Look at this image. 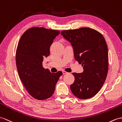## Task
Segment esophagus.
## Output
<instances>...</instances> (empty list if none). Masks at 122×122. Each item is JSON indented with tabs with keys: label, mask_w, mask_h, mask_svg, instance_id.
I'll return each mask as SVG.
<instances>
[{
	"label": "esophagus",
	"mask_w": 122,
	"mask_h": 122,
	"mask_svg": "<svg viewBox=\"0 0 122 122\" xmlns=\"http://www.w3.org/2000/svg\"><path fill=\"white\" fill-rule=\"evenodd\" d=\"M62 72H63V74H64V75H65V74H67V73H68L67 72H66V71H64V70H63V71H62Z\"/></svg>",
	"instance_id": "34e87169"
}]
</instances>
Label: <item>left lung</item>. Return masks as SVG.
Segmentation results:
<instances>
[{
    "mask_svg": "<svg viewBox=\"0 0 122 122\" xmlns=\"http://www.w3.org/2000/svg\"><path fill=\"white\" fill-rule=\"evenodd\" d=\"M61 35L71 44L76 60L84 69L82 73H72L75 80L71 91L80 99L91 98L99 91L107 76L108 50L105 38L88 27L63 30Z\"/></svg>",
    "mask_w": 122,
    "mask_h": 122,
    "instance_id": "obj_1",
    "label": "left lung"
}]
</instances>
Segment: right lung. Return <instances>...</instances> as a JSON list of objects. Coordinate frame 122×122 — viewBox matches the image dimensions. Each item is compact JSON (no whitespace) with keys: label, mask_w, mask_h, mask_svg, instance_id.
I'll list each match as a JSON object with an SVG mask.
<instances>
[{"label":"right lung","mask_w":122,"mask_h":122,"mask_svg":"<svg viewBox=\"0 0 122 122\" xmlns=\"http://www.w3.org/2000/svg\"><path fill=\"white\" fill-rule=\"evenodd\" d=\"M59 30L43 27H32L23 34L16 51V64L20 80L28 93L34 98L44 100L54 93L56 84L63 72L51 73L44 69V57L50 54L53 40Z\"/></svg>","instance_id":"1"}]
</instances>
